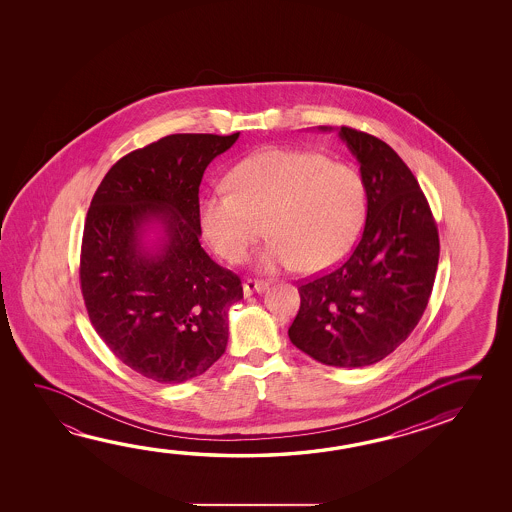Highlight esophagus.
Masks as SVG:
<instances>
[{"label":"esophagus","mask_w":512,"mask_h":512,"mask_svg":"<svg viewBox=\"0 0 512 512\" xmlns=\"http://www.w3.org/2000/svg\"><path fill=\"white\" fill-rule=\"evenodd\" d=\"M266 287H268L266 282H260V280H252V278H250V280L244 282V296H252L253 293H262Z\"/></svg>","instance_id":"esophagus-1"}]
</instances>
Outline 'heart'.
<instances>
[{
    "instance_id": "b5f03b06",
    "label": "heart",
    "mask_w": 512,
    "mask_h": 512,
    "mask_svg": "<svg viewBox=\"0 0 512 512\" xmlns=\"http://www.w3.org/2000/svg\"><path fill=\"white\" fill-rule=\"evenodd\" d=\"M226 181L201 199L199 223L212 250L232 264L246 260L266 223L273 239L260 269L320 273L345 259L367 216L358 169L313 151L271 147L237 163Z\"/></svg>"
}]
</instances>
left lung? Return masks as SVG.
Masks as SVG:
<instances>
[{"instance_id": "8db88e82", "label": "left lung", "mask_w": 512, "mask_h": 512, "mask_svg": "<svg viewBox=\"0 0 512 512\" xmlns=\"http://www.w3.org/2000/svg\"><path fill=\"white\" fill-rule=\"evenodd\" d=\"M327 131V127H320ZM367 189V223L349 259L300 282L289 340L331 367H367L403 343L430 300L439 232L408 165L376 136L341 126Z\"/></svg>"}]
</instances>
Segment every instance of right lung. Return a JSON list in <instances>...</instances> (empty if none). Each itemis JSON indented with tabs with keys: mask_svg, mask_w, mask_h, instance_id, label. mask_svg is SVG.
Masks as SVG:
<instances>
[{
	"mask_svg": "<svg viewBox=\"0 0 512 512\" xmlns=\"http://www.w3.org/2000/svg\"><path fill=\"white\" fill-rule=\"evenodd\" d=\"M234 135H169L120 158L91 199L81 291L91 323L124 365L176 385L225 354L228 311L241 278L208 257L199 235V185ZM158 222L154 251L141 243Z\"/></svg>",
	"mask_w": 512,
	"mask_h": 512,
	"instance_id": "add662e5",
	"label": "right lung"
}]
</instances>
